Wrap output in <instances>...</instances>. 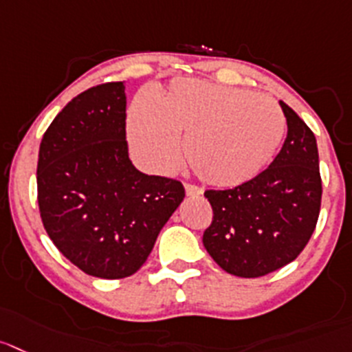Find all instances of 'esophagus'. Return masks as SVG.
<instances>
[{"label": "esophagus", "instance_id": "34e87169", "mask_svg": "<svg viewBox=\"0 0 352 352\" xmlns=\"http://www.w3.org/2000/svg\"><path fill=\"white\" fill-rule=\"evenodd\" d=\"M185 193L186 197H200L202 195V188L195 185H185Z\"/></svg>", "mask_w": 352, "mask_h": 352}]
</instances>
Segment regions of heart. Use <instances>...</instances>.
Wrapping results in <instances>:
<instances>
[{
    "instance_id": "1",
    "label": "heart",
    "mask_w": 352,
    "mask_h": 352,
    "mask_svg": "<svg viewBox=\"0 0 352 352\" xmlns=\"http://www.w3.org/2000/svg\"><path fill=\"white\" fill-rule=\"evenodd\" d=\"M152 105L133 103L128 135L133 148L157 170L173 169L185 136L193 173L216 188L249 182L273 159L285 135V117L271 98L202 79H176Z\"/></svg>"
}]
</instances>
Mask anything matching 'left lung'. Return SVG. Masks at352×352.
<instances>
[{"label": "left lung", "instance_id": "left-lung-1", "mask_svg": "<svg viewBox=\"0 0 352 352\" xmlns=\"http://www.w3.org/2000/svg\"><path fill=\"white\" fill-rule=\"evenodd\" d=\"M287 138L266 170L232 190H209L212 223L204 247L226 273L257 278L292 263L316 226L321 204L318 145L287 103Z\"/></svg>", "mask_w": 352, "mask_h": 352}]
</instances>
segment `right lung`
I'll use <instances>...</instances> for the list:
<instances>
[{"label":"right lung","mask_w":352,"mask_h":352,"mask_svg":"<svg viewBox=\"0 0 352 352\" xmlns=\"http://www.w3.org/2000/svg\"><path fill=\"white\" fill-rule=\"evenodd\" d=\"M126 86H95L70 100L39 146L38 204L56 249L96 278L131 276L185 199L179 182L133 166Z\"/></svg>","instance_id":"right-lung-1"}]
</instances>
